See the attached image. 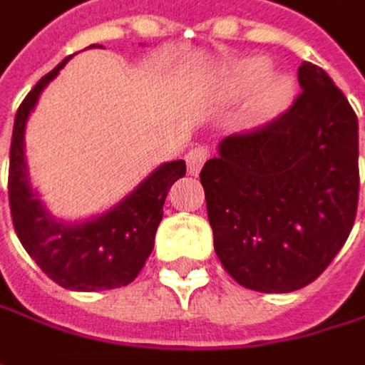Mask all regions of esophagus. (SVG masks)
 <instances>
[{"instance_id":"obj_1","label":"esophagus","mask_w":365,"mask_h":365,"mask_svg":"<svg viewBox=\"0 0 365 365\" xmlns=\"http://www.w3.org/2000/svg\"><path fill=\"white\" fill-rule=\"evenodd\" d=\"M207 158H209V152H207V148L198 146V148L190 150V152H187V156H185L187 173H190V175H196V173L202 169V165L207 163Z\"/></svg>"}]
</instances>
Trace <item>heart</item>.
<instances>
[{"label":"heart","instance_id":"obj_1","mask_svg":"<svg viewBox=\"0 0 365 365\" xmlns=\"http://www.w3.org/2000/svg\"><path fill=\"white\" fill-rule=\"evenodd\" d=\"M272 62L255 56L240 60L221 73V96L227 100H240L255 93L250 110L257 118H272L288 108L294 98V81L288 75H269Z\"/></svg>","mask_w":365,"mask_h":365}]
</instances>
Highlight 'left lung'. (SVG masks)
Listing matches in <instances>:
<instances>
[{
  "label": "left lung",
  "mask_w": 365,
  "mask_h": 365,
  "mask_svg": "<svg viewBox=\"0 0 365 365\" xmlns=\"http://www.w3.org/2000/svg\"><path fill=\"white\" fill-rule=\"evenodd\" d=\"M288 113L227 135L200 171L213 245L245 288L292 292L347 242L359 196L357 116L326 71L299 66Z\"/></svg>",
  "instance_id": "left-lung-1"
}]
</instances>
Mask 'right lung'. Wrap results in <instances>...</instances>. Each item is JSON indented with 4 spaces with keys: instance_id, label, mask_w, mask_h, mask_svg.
<instances>
[{
    "instance_id": "right-lung-1",
    "label": "right lung",
    "mask_w": 365,
    "mask_h": 365,
    "mask_svg": "<svg viewBox=\"0 0 365 365\" xmlns=\"http://www.w3.org/2000/svg\"><path fill=\"white\" fill-rule=\"evenodd\" d=\"M71 58H64L41 77L18 108L10 146V211L20 245L48 278L68 290H110L135 280L144 267L163 221L165 198L171 185L185 175V163L171 160L158 165L127 196L98 215L79 221L51 215L31 183L24 131L43 89Z\"/></svg>"
}]
</instances>
